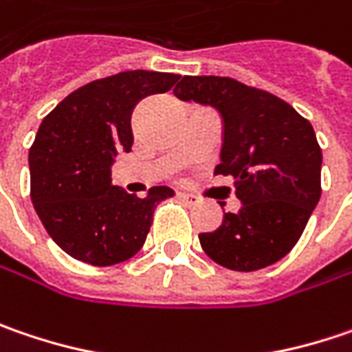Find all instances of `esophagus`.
Masks as SVG:
<instances>
[{
	"instance_id": "34e87169",
	"label": "esophagus",
	"mask_w": 352,
	"mask_h": 352,
	"mask_svg": "<svg viewBox=\"0 0 352 352\" xmlns=\"http://www.w3.org/2000/svg\"><path fill=\"white\" fill-rule=\"evenodd\" d=\"M178 200H180V202L188 204V206H194V204L198 202V198H196V196H192V194H186V192H178Z\"/></svg>"
}]
</instances>
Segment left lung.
I'll return each mask as SVG.
<instances>
[{"label":"left lung","mask_w":352,"mask_h":352,"mask_svg":"<svg viewBox=\"0 0 352 352\" xmlns=\"http://www.w3.org/2000/svg\"><path fill=\"white\" fill-rule=\"evenodd\" d=\"M174 95L216 107L223 116L221 162L234 176L237 214H223L200 245L216 263L255 272L289 254L321 198V146L289 102L232 77H182Z\"/></svg>","instance_id":"obj_1"}]
</instances>
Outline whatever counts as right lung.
I'll return each mask as SVG.
<instances>
[{
	"label": "right lung",
	"mask_w": 352,
	"mask_h": 352,
	"mask_svg": "<svg viewBox=\"0 0 352 352\" xmlns=\"http://www.w3.org/2000/svg\"><path fill=\"white\" fill-rule=\"evenodd\" d=\"M178 79L142 69L116 73L73 91L43 118L29 148L31 202L65 254L107 267L144 245L156 206L174 190L152 186L138 198L111 184V164L134 142L136 102L166 93Z\"/></svg>",
	"instance_id": "add662e5"
}]
</instances>
